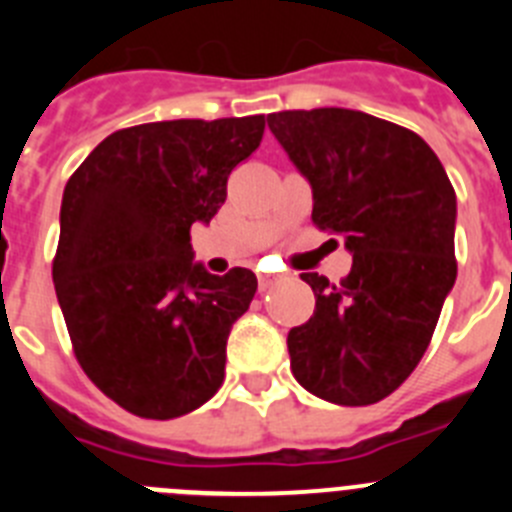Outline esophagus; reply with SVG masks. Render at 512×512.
<instances>
[{
	"mask_svg": "<svg viewBox=\"0 0 512 512\" xmlns=\"http://www.w3.org/2000/svg\"><path fill=\"white\" fill-rule=\"evenodd\" d=\"M279 282L277 274H259V289H269Z\"/></svg>",
	"mask_w": 512,
	"mask_h": 512,
	"instance_id": "esophagus-1",
	"label": "esophagus"
}]
</instances>
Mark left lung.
Here are the masks:
<instances>
[{
	"label": "left lung",
	"mask_w": 512,
	"mask_h": 512,
	"mask_svg": "<svg viewBox=\"0 0 512 512\" xmlns=\"http://www.w3.org/2000/svg\"><path fill=\"white\" fill-rule=\"evenodd\" d=\"M312 187V223L343 235L341 284L302 274L315 312L289 330L297 382L336 405H374L413 374L456 282V194L413 130L359 110L266 117Z\"/></svg>",
	"instance_id": "8db88e82"
}]
</instances>
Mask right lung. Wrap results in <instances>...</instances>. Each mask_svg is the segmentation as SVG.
<instances>
[{"mask_svg":"<svg viewBox=\"0 0 512 512\" xmlns=\"http://www.w3.org/2000/svg\"><path fill=\"white\" fill-rule=\"evenodd\" d=\"M264 128V115L146 122L107 135L66 182L58 305L84 374L138 418L187 415L223 384L259 282L194 264L189 230L215 217Z\"/></svg>","mask_w":512,"mask_h":512,"instance_id":"obj_1","label":"right lung"}]
</instances>
